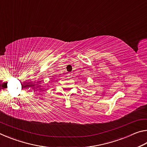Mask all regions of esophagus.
I'll list each match as a JSON object with an SVG mask.
<instances>
[{
  "mask_svg": "<svg viewBox=\"0 0 147 147\" xmlns=\"http://www.w3.org/2000/svg\"><path fill=\"white\" fill-rule=\"evenodd\" d=\"M70 74H69V75H70Z\"/></svg>",
  "mask_w": 147,
  "mask_h": 147,
  "instance_id": "1",
  "label": "esophagus"
}]
</instances>
